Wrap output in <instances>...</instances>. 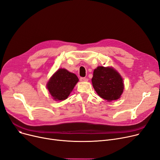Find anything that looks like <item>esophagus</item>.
Masks as SVG:
<instances>
[{
  "label": "esophagus",
  "instance_id": "obj_1",
  "mask_svg": "<svg viewBox=\"0 0 160 160\" xmlns=\"http://www.w3.org/2000/svg\"><path fill=\"white\" fill-rule=\"evenodd\" d=\"M80 80L81 81V82H88V79L87 78H84V77H81L80 78Z\"/></svg>",
  "mask_w": 160,
  "mask_h": 160
}]
</instances>
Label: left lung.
<instances>
[{
  "label": "left lung",
  "mask_w": 160,
  "mask_h": 160,
  "mask_svg": "<svg viewBox=\"0 0 160 160\" xmlns=\"http://www.w3.org/2000/svg\"><path fill=\"white\" fill-rule=\"evenodd\" d=\"M91 81L97 93L107 101L119 99L123 92V80L112 67H97L93 71Z\"/></svg>",
  "instance_id": "left-lung-1"
}]
</instances>
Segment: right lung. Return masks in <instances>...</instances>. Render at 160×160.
<instances>
[{"mask_svg":"<svg viewBox=\"0 0 160 160\" xmlns=\"http://www.w3.org/2000/svg\"><path fill=\"white\" fill-rule=\"evenodd\" d=\"M77 76L65 69H59L50 78L47 88L55 100H64L78 82Z\"/></svg>","mask_w":160,"mask_h":160,"instance_id":"add662e5","label":"right lung"}]
</instances>
